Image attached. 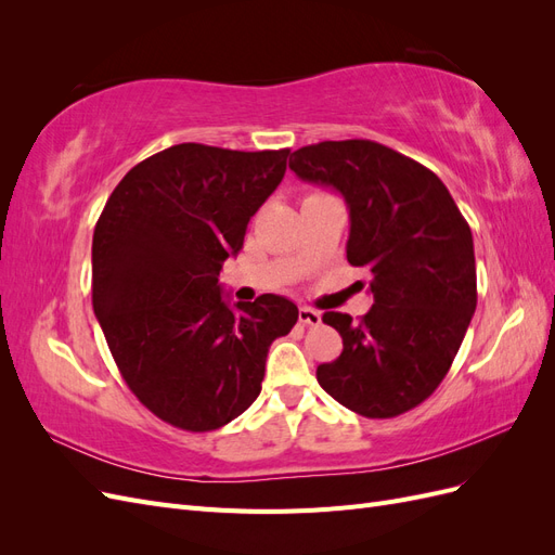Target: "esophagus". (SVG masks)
Wrapping results in <instances>:
<instances>
[{
	"instance_id": "34e87169",
	"label": "esophagus",
	"mask_w": 555,
	"mask_h": 555,
	"mask_svg": "<svg viewBox=\"0 0 555 555\" xmlns=\"http://www.w3.org/2000/svg\"><path fill=\"white\" fill-rule=\"evenodd\" d=\"M298 322L306 326H319L322 324V312H317L312 308H300L298 310Z\"/></svg>"
}]
</instances>
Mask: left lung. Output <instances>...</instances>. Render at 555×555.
Here are the masks:
<instances>
[{
  "instance_id": "8db88e82",
  "label": "left lung",
  "mask_w": 555,
  "mask_h": 555,
  "mask_svg": "<svg viewBox=\"0 0 555 555\" xmlns=\"http://www.w3.org/2000/svg\"><path fill=\"white\" fill-rule=\"evenodd\" d=\"M289 169L345 196L347 261L371 273L373 308L359 322L324 312L343 354L317 367V382L367 418L416 408L449 373L477 308L473 231L438 176L382 143L306 145Z\"/></svg>"
}]
</instances>
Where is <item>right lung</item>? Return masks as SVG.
<instances>
[{
  "label": "right lung",
  "instance_id": "1",
  "mask_svg": "<svg viewBox=\"0 0 555 555\" xmlns=\"http://www.w3.org/2000/svg\"><path fill=\"white\" fill-rule=\"evenodd\" d=\"M289 150L180 143L143 159L108 196L92 238V308L143 405L190 433L222 428L261 391L268 347L298 308L222 298V263L287 171Z\"/></svg>",
  "mask_w": 555,
  "mask_h": 555
}]
</instances>
